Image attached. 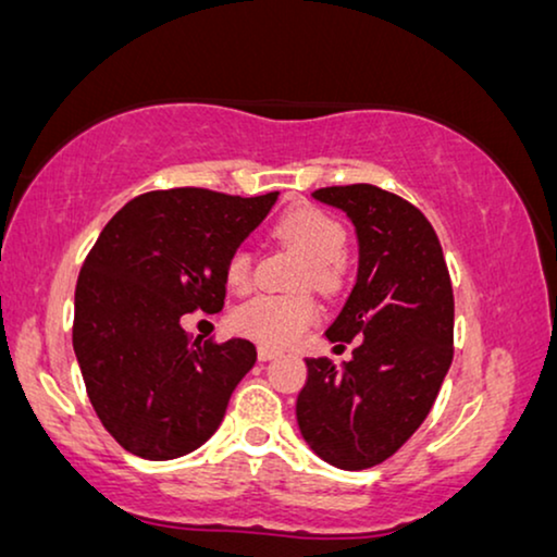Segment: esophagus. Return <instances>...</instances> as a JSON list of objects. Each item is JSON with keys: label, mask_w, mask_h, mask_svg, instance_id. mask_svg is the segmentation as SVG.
Listing matches in <instances>:
<instances>
[{"label": "esophagus", "mask_w": 557, "mask_h": 557, "mask_svg": "<svg viewBox=\"0 0 557 557\" xmlns=\"http://www.w3.org/2000/svg\"><path fill=\"white\" fill-rule=\"evenodd\" d=\"M277 355H280V350H275V347H264V345L257 347V358H260L262 362L277 358Z\"/></svg>", "instance_id": "obj_1"}]
</instances>
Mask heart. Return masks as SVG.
Returning a JSON list of instances; mask_svg holds the SVG:
<instances>
[{"label":"heart","instance_id":"heart-1","mask_svg":"<svg viewBox=\"0 0 557 557\" xmlns=\"http://www.w3.org/2000/svg\"><path fill=\"white\" fill-rule=\"evenodd\" d=\"M275 237L305 260L297 287H312L318 293H335L343 282L345 230L335 218L318 207H297L282 214ZM252 282V255L239 247L227 260V285L245 293ZM318 320V305L310 295H257L243 302L232 314V325L243 335L264 345H285L300 337Z\"/></svg>","mask_w":557,"mask_h":557}]
</instances>
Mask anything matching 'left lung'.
<instances>
[{
    "label": "left lung",
    "instance_id": "obj_1",
    "mask_svg": "<svg viewBox=\"0 0 557 557\" xmlns=\"http://www.w3.org/2000/svg\"><path fill=\"white\" fill-rule=\"evenodd\" d=\"M312 197L343 210L358 235V280L325 335L360 343L343 368L305 360L297 425L325 462L364 470L400 450L433 408L453 362V285L433 225L403 197L375 185Z\"/></svg>",
    "mask_w": 557,
    "mask_h": 557
}]
</instances>
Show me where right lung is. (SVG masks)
Segmentation results:
<instances>
[{
  "label": "right lung",
  "mask_w": 557,
  "mask_h": 557,
  "mask_svg": "<svg viewBox=\"0 0 557 557\" xmlns=\"http://www.w3.org/2000/svg\"><path fill=\"white\" fill-rule=\"evenodd\" d=\"M275 202L157 189L124 205L87 255L72 345L97 418L127 453L174 460L220 428L257 350L243 337L189 339L180 320L222 310L230 255Z\"/></svg>",
  "instance_id": "right-lung-1"
}]
</instances>
